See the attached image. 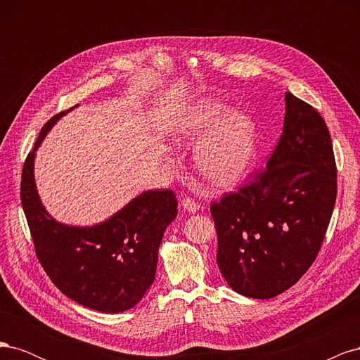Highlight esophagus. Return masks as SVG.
<instances>
[{"mask_svg": "<svg viewBox=\"0 0 360 360\" xmlns=\"http://www.w3.org/2000/svg\"><path fill=\"white\" fill-rule=\"evenodd\" d=\"M181 205H183L184 210H188V212H191V213H197V212L200 210V204L195 202V201L191 200V198H183Z\"/></svg>", "mask_w": 360, "mask_h": 360, "instance_id": "esophagus-1", "label": "esophagus"}]
</instances>
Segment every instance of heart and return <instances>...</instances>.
<instances>
[{"mask_svg":"<svg viewBox=\"0 0 360 360\" xmlns=\"http://www.w3.org/2000/svg\"><path fill=\"white\" fill-rule=\"evenodd\" d=\"M174 135L180 143L203 137L195 148V163L216 186H226L240 177L255 150L252 118L240 111H230L225 103L214 99H200L188 106L177 120Z\"/></svg>","mask_w":360,"mask_h":360,"instance_id":"1","label":"heart"}]
</instances>
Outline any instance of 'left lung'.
<instances>
[{
  "instance_id": "left-lung-1",
  "label": "left lung",
  "mask_w": 360,
  "mask_h": 360,
  "mask_svg": "<svg viewBox=\"0 0 360 360\" xmlns=\"http://www.w3.org/2000/svg\"><path fill=\"white\" fill-rule=\"evenodd\" d=\"M329 129L311 105L285 93L282 135L266 168L210 205L216 261L238 294L270 299L307 274L336 201Z\"/></svg>"
}]
</instances>
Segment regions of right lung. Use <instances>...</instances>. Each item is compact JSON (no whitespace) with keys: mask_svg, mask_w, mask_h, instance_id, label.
Here are the masks:
<instances>
[{"mask_svg":"<svg viewBox=\"0 0 360 360\" xmlns=\"http://www.w3.org/2000/svg\"><path fill=\"white\" fill-rule=\"evenodd\" d=\"M69 111L53 115L40 130L22 168L20 202L39 263L56 287L85 308L118 314L134 308L153 284L163 233L177 216L176 193L143 192L93 226L57 222L37 193L34 158L49 129Z\"/></svg>","mask_w":360,"mask_h":360,"instance_id":"right-lung-1","label":"right lung"}]
</instances>
